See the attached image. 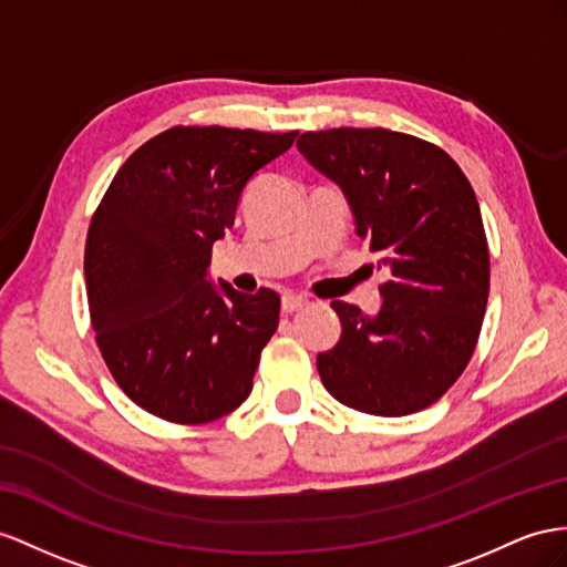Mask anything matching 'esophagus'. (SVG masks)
I'll return each instance as SVG.
<instances>
[{"mask_svg":"<svg viewBox=\"0 0 567 567\" xmlns=\"http://www.w3.org/2000/svg\"><path fill=\"white\" fill-rule=\"evenodd\" d=\"M309 299L301 297V295H285L282 297V313H295V311H301L303 307H307Z\"/></svg>","mask_w":567,"mask_h":567,"instance_id":"1","label":"esophagus"}]
</instances>
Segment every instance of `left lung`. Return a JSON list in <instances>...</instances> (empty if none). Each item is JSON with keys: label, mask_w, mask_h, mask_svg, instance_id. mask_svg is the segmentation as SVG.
I'll return each instance as SVG.
<instances>
[{"label": "left lung", "mask_w": 567, "mask_h": 567, "mask_svg": "<svg viewBox=\"0 0 567 567\" xmlns=\"http://www.w3.org/2000/svg\"><path fill=\"white\" fill-rule=\"evenodd\" d=\"M297 148L340 184L357 235L390 272L375 316L330 303L342 336L318 354V375L357 412L426 410L467 369L486 313L491 264L474 188L439 145L388 128L307 132Z\"/></svg>", "instance_id": "1"}]
</instances>
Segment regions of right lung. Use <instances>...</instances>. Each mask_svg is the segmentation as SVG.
Segmentation results:
<instances>
[{
	"label": "right lung",
	"instance_id": "1",
	"mask_svg": "<svg viewBox=\"0 0 567 567\" xmlns=\"http://www.w3.org/2000/svg\"><path fill=\"white\" fill-rule=\"evenodd\" d=\"M297 134L179 124L114 174L93 213L83 268L97 350L141 410L196 426L249 398L278 330L280 295L215 289L206 270L246 182Z\"/></svg>",
	"mask_w": 567,
	"mask_h": 567
}]
</instances>
